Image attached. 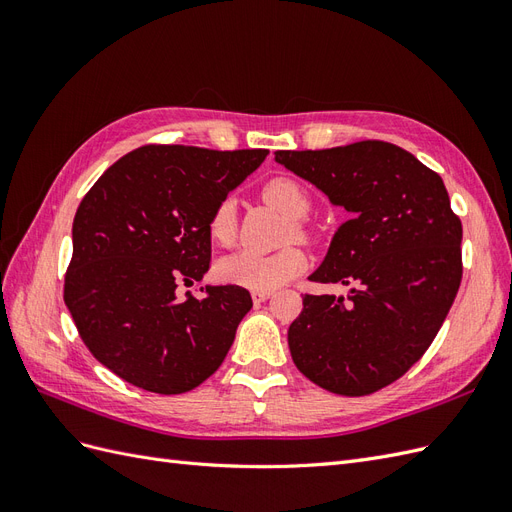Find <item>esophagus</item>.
<instances>
[{
	"label": "esophagus",
	"instance_id": "34e87169",
	"mask_svg": "<svg viewBox=\"0 0 512 512\" xmlns=\"http://www.w3.org/2000/svg\"><path fill=\"white\" fill-rule=\"evenodd\" d=\"M271 294H273L271 290H252V299H254V303H262V301H267Z\"/></svg>",
	"mask_w": 512,
	"mask_h": 512
}]
</instances>
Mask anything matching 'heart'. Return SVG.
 <instances>
[{
	"label": "heart",
	"mask_w": 512,
	"mask_h": 512,
	"mask_svg": "<svg viewBox=\"0 0 512 512\" xmlns=\"http://www.w3.org/2000/svg\"><path fill=\"white\" fill-rule=\"evenodd\" d=\"M262 198L265 203L282 211L290 220L288 237H307L309 230L305 218L312 209L307 190L292 177H273L262 185ZM207 232L213 243L228 247L237 235V215L235 200L222 198L209 213ZM305 269V254L299 247L288 245L284 250L273 254H256V252H237L226 256L218 262V277L226 284L243 286L250 290H275L290 282Z\"/></svg>",
	"instance_id": "obj_1"
}]
</instances>
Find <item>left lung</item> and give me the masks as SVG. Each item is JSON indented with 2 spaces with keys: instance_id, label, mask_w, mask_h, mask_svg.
Segmentation results:
<instances>
[{
  "instance_id": "left-lung-1",
  "label": "left lung",
  "mask_w": 512,
  "mask_h": 512,
  "mask_svg": "<svg viewBox=\"0 0 512 512\" xmlns=\"http://www.w3.org/2000/svg\"><path fill=\"white\" fill-rule=\"evenodd\" d=\"M275 160L350 211L309 277L352 286L305 294L288 346L303 376L331 393L371 395L427 352L463 275L459 215L442 177L393 143L275 151Z\"/></svg>"
}]
</instances>
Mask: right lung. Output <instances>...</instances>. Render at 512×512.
Instances as JSON below:
<instances>
[{"instance_id":"add662e5","label":"right lung","mask_w":512,"mask_h":512,"mask_svg":"<svg viewBox=\"0 0 512 512\" xmlns=\"http://www.w3.org/2000/svg\"><path fill=\"white\" fill-rule=\"evenodd\" d=\"M267 153L145 145L81 200L64 301L89 352L121 380L179 395L222 365L250 292L207 286L205 299L185 301L175 292L209 271V213Z\"/></svg>"}]
</instances>
